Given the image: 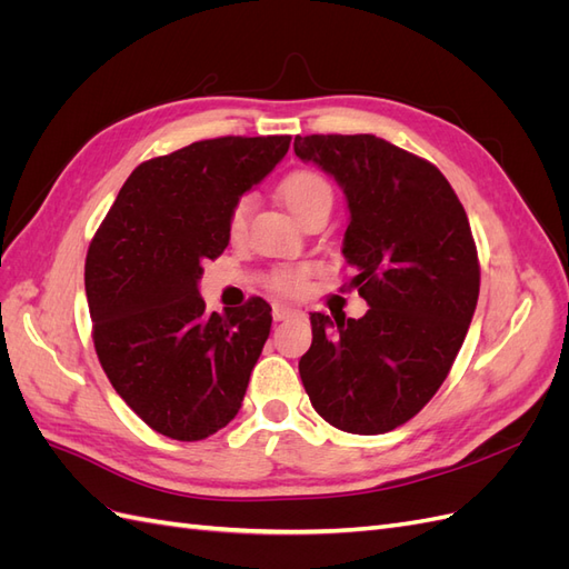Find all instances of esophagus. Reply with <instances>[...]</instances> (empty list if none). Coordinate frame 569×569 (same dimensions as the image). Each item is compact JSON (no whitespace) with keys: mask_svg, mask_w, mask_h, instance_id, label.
<instances>
[{"mask_svg":"<svg viewBox=\"0 0 569 569\" xmlns=\"http://www.w3.org/2000/svg\"><path fill=\"white\" fill-rule=\"evenodd\" d=\"M291 316H297V308L284 306V303H272V318L278 322L284 318H291Z\"/></svg>","mask_w":569,"mask_h":569,"instance_id":"1","label":"esophagus"}]
</instances>
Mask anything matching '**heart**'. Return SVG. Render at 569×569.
<instances>
[{"instance_id":"1","label":"heart","mask_w":569,"mask_h":569,"mask_svg":"<svg viewBox=\"0 0 569 569\" xmlns=\"http://www.w3.org/2000/svg\"><path fill=\"white\" fill-rule=\"evenodd\" d=\"M280 197L287 209L295 213L301 222L320 209H332V187L316 170H291L280 184ZM251 197H239L228 213V237L237 242L244 234L247 220L251 213ZM308 278V268H282L268 274L266 284L280 295H299Z\"/></svg>"}]
</instances>
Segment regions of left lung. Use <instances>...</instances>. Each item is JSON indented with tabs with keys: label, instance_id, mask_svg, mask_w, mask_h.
Here are the masks:
<instances>
[{
	"label": "left lung",
	"instance_id": "left-lung-1",
	"mask_svg": "<svg viewBox=\"0 0 569 569\" xmlns=\"http://www.w3.org/2000/svg\"><path fill=\"white\" fill-rule=\"evenodd\" d=\"M295 151L330 173L349 201L343 258L363 318L311 313L303 389L341 432L385 435L427 406L468 335L479 258L441 170L375 134H297Z\"/></svg>",
	"mask_w": 569,
	"mask_h": 569
}]
</instances>
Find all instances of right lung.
<instances>
[{"mask_svg": "<svg viewBox=\"0 0 569 569\" xmlns=\"http://www.w3.org/2000/svg\"><path fill=\"white\" fill-rule=\"evenodd\" d=\"M289 142V134H228L149 159L92 237L84 291L94 351L153 432L199 441L242 408L270 306L253 297L206 316L201 263L226 251L232 203L280 163Z\"/></svg>", "mask_w": 569, "mask_h": 569, "instance_id": "add662e5", "label": "right lung"}]
</instances>
